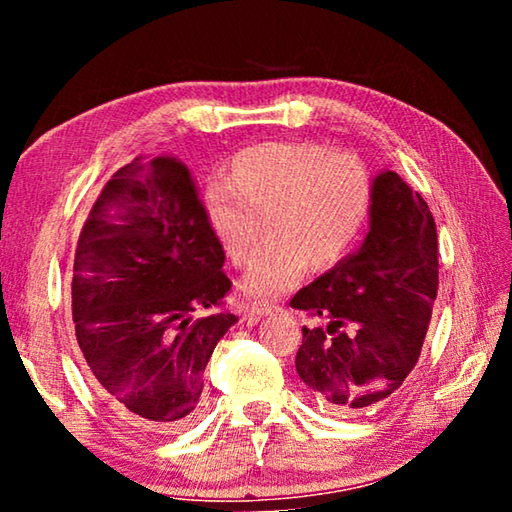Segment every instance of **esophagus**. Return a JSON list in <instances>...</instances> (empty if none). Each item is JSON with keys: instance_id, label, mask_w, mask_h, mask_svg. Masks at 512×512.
Here are the masks:
<instances>
[{"instance_id": "1", "label": "esophagus", "mask_w": 512, "mask_h": 512, "mask_svg": "<svg viewBox=\"0 0 512 512\" xmlns=\"http://www.w3.org/2000/svg\"><path fill=\"white\" fill-rule=\"evenodd\" d=\"M273 311H277V307L271 305V302H253V305H250V309H248V318L259 320L264 316H271Z\"/></svg>"}]
</instances>
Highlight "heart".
Returning <instances> with one entry per match:
<instances>
[{"mask_svg":"<svg viewBox=\"0 0 512 512\" xmlns=\"http://www.w3.org/2000/svg\"><path fill=\"white\" fill-rule=\"evenodd\" d=\"M203 223L232 264H246L241 291L268 298L300 284L307 266L332 268L357 246L372 210V178L357 155L318 142H268L230 160L198 198Z\"/></svg>","mask_w":512,"mask_h":512,"instance_id":"obj_1","label":"heart"}]
</instances>
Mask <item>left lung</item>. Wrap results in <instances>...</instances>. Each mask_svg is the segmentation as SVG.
Here are the masks:
<instances>
[{"label":"left lung","instance_id":"left-lung-1","mask_svg":"<svg viewBox=\"0 0 512 512\" xmlns=\"http://www.w3.org/2000/svg\"><path fill=\"white\" fill-rule=\"evenodd\" d=\"M438 293V235L424 198L395 171L372 180L361 248L300 289L293 309L325 323L302 327L296 370L320 409H379L418 363Z\"/></svg>","mask_w":512,"mask_h":512}]
</instances>
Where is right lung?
<instances>
[{
    "label": "right lung",
    "mask_w": 512,
    "mask_h": 512,
    "mask_svg": "<svg viewBox=\"0 0 512 512\" xmlns=\"http://www.w3.org/2000/svg\"><path fill=\"white\" fill-rule=\"evenodd\" d=\"M223 262L176 158H135L90 210L74 257L76 341L103 402L135 427L173 433L201 409L203 370L239 320L193 318L230 291Z\"/></svg>",
    "instance_id": "obj_1"
}]
</instances>
